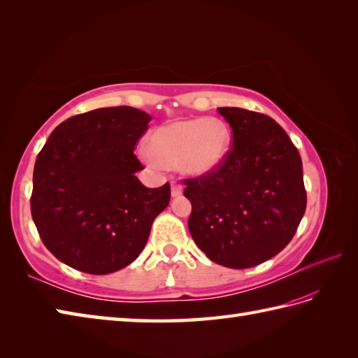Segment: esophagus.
<instances>
[{
    "label": "esophagus",
    "mask_w": 358,
    "mask_h": 358,
    "mask_svg": "<svg viewBox=\"0 0 358 358\" xmlns=\"http://www.w3.org/2000/svg\"><path fill=\"white\" fill-rule=\"evenodd\" d=\"M182 193H184V187H182L179 182H171V196L179 197Z\"/></svg>",
    "instance_id": "obj_1"
}]
</instances>
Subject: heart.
<instances>
[{
	"label": "heart",
	"instance_id": "b5f03b06",
	"mask_svg": "<svg viewBox=\"0 0 358 358\" xmlns=\"http://www.w3.org/2000/svg\"><path fill=\"white\" fill-rule=\"evenodd\" d=\"M231 130L217 117L166 122L150 136L145 161L153 166L179 165L188 176H205L224 164L231 148Z\"/></svg>",
	"mask_w": 358,
	"mask_h": 358
}]
</instances>
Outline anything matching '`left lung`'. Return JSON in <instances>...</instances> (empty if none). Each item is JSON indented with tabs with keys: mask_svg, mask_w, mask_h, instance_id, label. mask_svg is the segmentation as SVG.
Listing matches in <instances>:
<instances>
[{
	"mask_svg": "<svg viewBox=\"0 0 358 358\" xmlns=\"http://www.w3.org/2000/svg\"><path fill=\"white\" fill-rule=\"evenodd\" d=\"M217 112L233 144L219 169L184 179L188 229L210 260L234 269L264 264L297 231L306 210L301 159L273 117L237 107Z\"/></svg>",
	"mask_w": 358,
	"mask_h": 358,
	"instance_id": "obj_1",
	"label": "left lung"
}]
</instances>
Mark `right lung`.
Returning a JSON list of instances; mask_svg holds the SVG:
<instances>
[{"instance_id": "right-lung-1", "label": "right lung", "mask_w": 358, "mask_h": 358, "mask_svg": "<svg viewBox=\"0 0 358 358\" xmlns=\"http://www.w3.org/2000/svg\"><path fill=\"white\" fill-rule=\"evenodd\" d=\"M152 121L133 107L96 108L61 122L39 152L31 219L55 257L87 274L115 273L136 259L170 184L147 188L133 153Z\"/></svg>"}]
</instances>
